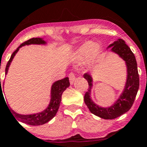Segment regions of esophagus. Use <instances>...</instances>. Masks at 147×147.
<instances>
[{
    "label": "esophagus",
    "instance_id": "1",
    "mask_svg": "<svg viewBox=\"0 0 147 147\" xmlns=\"http://www.w3.org/2000/svg\"><path fill=\"white\" fill-rule=\"evenodd\" d=\"M69 81H70V83L71 84H73L74 81H76V74L74 73V72H70L69 75Z\"/></svg>",
    "mask_w": 147,
    "mask_h": 147
}]
</instances>
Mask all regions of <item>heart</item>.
Segmentation results:
<instances>
[{"label":"heart","instance_id":"b5f03b06","mask_svg":"<svg viewBox=\"0 0 147 147\" xmlns=\"http://www.w3.org/2000/svg\"><path fill=\"white\" fill-rule=\"evenodd\" d=\"M99 49L97 45L92 43H85L75 53V58L78 61L87 60L92 61L98 55Z\"/></svg>","mask_w":147,"mask_h":147}]
</instances>
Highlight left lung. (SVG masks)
<instances>
[{
    "instance_id": "1",
    "label": "left lung",
    "mask_w": 147,
    "mask_h": 147,
    "mask_svg": "<svg viewBox=\"0 0 147 147\" xmlns=\"http://www.w3.org/2000/svg\"><path fill=\"white\" fill-rule=\"evenodd\" d=\"M111 51L117 53L126 63L127 81L124 91L116 103L110 108H101L91 100L90 92L92 88V78L88 74H84V78L87 80L89 88L84 95V102L90 111L105 119H113L126 113L131 108L139 89V75L138 71L137 61L134 55L130 48L125 44V41L119 39L117 41L111 44Z\"/></svg>"
}]
</instances>
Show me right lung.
<instances>
[{
    "instance_id": "obj_1",
    "label": "right lung",
    "mask_w": 147,
    "mask_h": 147,
    "mask_svg": "<svg viewBox=\"0 0 147 147\" xmlns=\"http://www.w3.org/2000/svg\"><path fill=\"white\" fill-rule=\"evenodd\" d=\"M45 42L44 40H42L41 38H32V39H28L27 41L24 42L22 44H21L20 46L18 47V49L12 54V55L10 57V59L9 60L8 63H7V66H6V69H5L6 74L7 73V71H8L9 66L10 65L11 61L13 60V57H14V56L18 51L19 48H21V47L24 45H30V44H45ZM69 85V78L68 77L55 82L54 84L52 85V87H51V98L50 104H49V107L45 111H43L42 112H41V113L32 114V115H22V114H18V113L14 112L11 108L9 110H10L9 111L12 112L11 113L13 114V117L14 116L15 117L14 118L15 119L16 118L18 120L22 122V123H26V124H28V125H43V124L48 123L49 120H51V119H52L56 115L57 112L58 111L59 107H60V102H61V96H62V93ZM2 92L1 89L0 90V92Z\"/></svg>"
}]
</instances>
